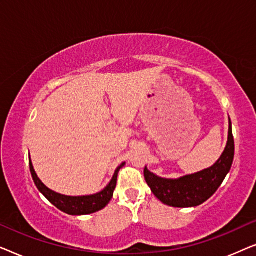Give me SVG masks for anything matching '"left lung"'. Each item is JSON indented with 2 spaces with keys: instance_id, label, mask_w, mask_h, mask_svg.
<instances>
[{
  "instance_id": "1",
  "label": "left lung",
  "mask_w": 256,
  "mask_h": 256,
  "mask_svg": "<svg viewBox=\"0 0 256 256\" xmlns=\"http://www.w3.org/2000/svg\"><path fill=\"white\" fill-rule=\"evenodd\" d=\"M234 158L232 122L228 121V138L225 150L212 166L199 172L170 180L150 172L144 168V178L152 194L163 204L172 208H196L211 198L230 172Z\"/></svg>"
}]
</instances>
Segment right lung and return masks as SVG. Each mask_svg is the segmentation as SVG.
I'll use <instances>...</instances> for the list:
<instances>
[{
	"label": "right lung",
	"mask_w": 256,
	"mask_h": 256,
	"mask_svg": "<svg viewBox=\"0 0 256 256\" xmlns=\"http://www.w3.org/2000/svg\"><path fill=\"white\" fill-rule=\"evenodd\" d=\"M126 162H124L118 166V169L115 170L110 183L104 190L94 194L90 196H65L57 194V192L52 191L48 188L46 185H44L40 178H38L36 171L34 169L32 162L29 157V166H30V172L32 176V180L36 184V186L42 194L51 202L52 205H54L56 208L60 210V211L68 213L70 216H85L90 214V213L98 212L104 208H106V205L110 202L112 197H113L115 186H116V180H118V174L120 171L121 168L124 166Z\"/></svg>",
	"instance_id": "add662e5"
}]
</instances>
